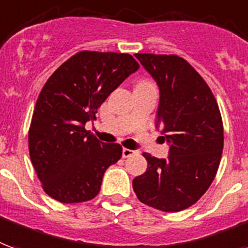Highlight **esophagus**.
<instances>
[{
	"label": "esophagus",
	"mask_w": 248,
	"mask_h": 248,
	"mask_svg": "<svg viewBox=\"0 0 248 248\" xmlns=\"http://www.w3.org/2000/svg\"><path fill=\"white\" fill-rule=\"evenodd\" d=\"M135 154H137V151L130 150V148H124V150H122V156L124 157H130L133 156V155H135Z\"/></svg>",
	"instance_id": "esophagus-1"
}]
</instances>
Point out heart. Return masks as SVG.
Wrapping results in <instances>:
<instances>
[{
    "label": "heart",
    "mask_w": 248,
    "mask_h": 248,
    "mask_svg": "<svg viewBox=\"0 0 248 248\" xmlns=\"http://www.w3.org/2000/svg\"><path fill=\"white\" fill-rule=\"evenodd\" d=\"M139 82H151V81H147V80H142V81H139Z\"/></svg>",
    "instance_id": "b5f03b06"
}]
</instances>
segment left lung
<instances>
[{
  "instance_id": "8db88e82",
  "label": "left lung",
  "mask_w": 248,
  "mask_h": 248,
  "mask_svg": "<svg viewBox=\"0 0 248 248\" xmlns=\"http://www.w3.org/2000/svg\"><path fill=\"white\" fill-rule=\"evenodd\" d=\"M135 56L160 89L156 124L167 134L170 155L157 159L143 152L147 170L133 180L134 192L148 206L180 212L197 202L217 175L223 150L221 111L212 89L185 59Z\"/></svg>"
}]
</instances>
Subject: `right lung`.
<instances>
[{"mask_svg":"<svg viewBox=\"0 0 248 248\" xmlns=\"http://www.w3.org/2000/svg\"><path fill=\"white\" fill-rule=\"evenodd\" d=\"M139 68L129 54L80 51L55 71L36 100L29 130L30 159L42 188L63 203L100 192L105 170L122 156L85 129L110 93Z\"/></svg>","mask_w":248,"mask_h":248,"instance_id":"obj_1","label":"right lung"}]
</instances>
